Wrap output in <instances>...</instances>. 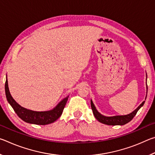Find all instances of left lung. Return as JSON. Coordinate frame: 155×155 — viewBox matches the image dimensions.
Listing matches in <instances>:
<instances>
[{
	"instance_id": "obj_1",
	"label": "left lung",
	"mask_w": 155,
	"mask_h": 155,
	"mask_svg": "<svg viewBox=\"0 0 155 155\" xmlns=\"http://www.w3.org/2000/svg\"><path fill=\"white\" fill-rule=\"evenodd\" d=\"M146 79H147V74H146ZM146 90L147 92H148V86L146 85ZM147 96V95H146ZM145 101H143V103L140 104V105L139 106L137 109H135L133 112H131L130 114H127V115H114V116H105V115H103L101 114V113L98 111V110L96 109L95 105L93 103V101L91 100V109L93 111V114L94 117H96V120L99 121L100 122L103 123L104 124L107 125H111V126H115V125H124L127 124L128 122H129L131 120H132L133 117H135V115L137 114V112L139 111L141 107L143 105Z\"/></svg>"
}]
</instances>
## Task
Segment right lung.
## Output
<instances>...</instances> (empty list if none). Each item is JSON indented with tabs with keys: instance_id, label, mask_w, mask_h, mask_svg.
I'll return each mask as SVG.
<instances>
[{
	"instance_id": "1",
	"label": "right lung",
	"mask_w": 155,
	"mask_h": 155,
	"mask_svg": "<svg viewBox=\"0 0 155 155\" xmlns=\"http://www.w3.org/2000/svg\"><path fill=\"white\" fill-rule=\"evenodd\" d=\"M5 90L7 101L14 109L18 117L26 122L38 125H46L55 122L61 115L65 104L68 101V97H69V96H68L61 100L57 104V105L51 110L46 111H35L24 108L13 98L9 90L7 77H6Z\"/></svg>"
}]
</instances>
